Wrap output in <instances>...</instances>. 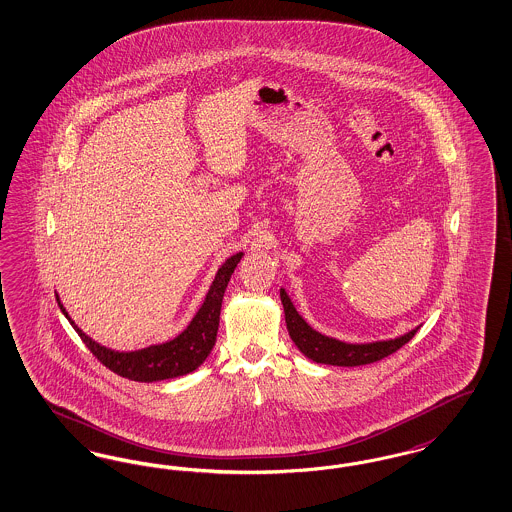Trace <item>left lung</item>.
I'll list each match as a JSON object with an SVG mask.
<instances>
[{"instance_id": "8db88e82", "label": "left lung", "mask_w": 512, "mask_h": 512, "mask_svg": "<svg viewBox=\"0 0 512 512\" xmlns=\"http://www.w3.org/2000/svg\"><path fill=\"white\" fill-rule=\"evenodd\" d=\"M280 299L286 312V326L291 341L297 348L316 364H328V366H343V368H354V366H366L377 360H383L398 348L404 347L409 339L417 333V329H411L408 333L387 339V341H373V343H345L339 339H333L328 335H322L320 331L310 328L305 318L295 310L286 289H280Z\"/></svg>"}]
</instances>
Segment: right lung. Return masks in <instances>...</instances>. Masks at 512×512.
Instances as JSON below:
<instances>
[{
    "label": "right lung",
    "instance_id": "right-lung-1",
    "mask_svg": "<svg viewBox=\"0 0 512 512\" xmlns=\"http://www.w3.org/2000/svg\"><path fill=\"white\" fill-rule=\"evenodd\" d=\"M244 253H236L228 257L221 268L215 274V280L209 287L205 301L202 303L188 328L184 329L181 335L175 339L162 343V345H152V347L133 350V352H118L112 348L103 347L91 337H87L82 329L74 324V320L68 316L66 308L62 307L61 299L57 295V303L61 307L62 314L68 318L72 328L78 331L82 337L85 347L89 348L97 360L120 377L139 381V383H152V381H164V379H173L181 377L194 369L200 368L204 364L205 358L209 356L211 348L215 345L217 339V329H219V316H221V305L225 297V289L230 282V276L234 268L240 263Z\"/></svg>",
    "mask_w": 512,
    "mask_h": 512
}]
</instances>
